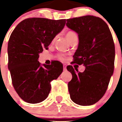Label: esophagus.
<instances>
[{"instance_id":"34e87169","label":"esophagus","mask_w":122,"mask_h":122,"mask_svg":"<svg viewBox=\"0 0 122 122\" xmlns=\"http://www.w3.org/2000/svg\"><path fill=\"white\" fill-rule=\"evenodd\" d=\"M63 69H64V70H66V65H63Z\"/></svg>"}]
</instances>
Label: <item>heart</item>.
<instances>
[{
  "label": "heart",
  "instance_id": "obj_1",
  "mask_svg": "<svg viewBox=\"0 0 122 122\" xmlns=\"http://www.w3.org/2000/svg\"><path fill=\"white\" fill-rule=\"evenodd\" d=\"M66 36L67 39H68V40L69 41V40L71 39L72 37H75V36H77V35H76V34L75 33L74 31H69L66 33ZM58 57H59V59H64V58H65V57H64V55H63V54H59V55H58Z\"/></svg>",
  "mask_w": 122,
  "mask_h": 122
}]
</instances>
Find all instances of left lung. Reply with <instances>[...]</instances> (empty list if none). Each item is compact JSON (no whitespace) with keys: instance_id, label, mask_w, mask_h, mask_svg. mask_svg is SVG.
I'll return each mask as SVG.
<instances>
[{"instance_id":"obj_1","label":"left lung","mask_w":122,"mask_h":122,"mask_svg":"<svg viewBox=\"0 0 122 122\" xmlns=\"http://www.w3.org/2000/svg\"><path fill=\"white\" fill-rule=\"evenodd\" d=\"M66 26L78 33L79 44L73 61L85 66L83 72L66 67L72 75L68 84L71 99L81 106L96 103L104 96L113 73L115 50L108 25L100 18L84 16L66 20Z\"/></svg>"}]
</instances>
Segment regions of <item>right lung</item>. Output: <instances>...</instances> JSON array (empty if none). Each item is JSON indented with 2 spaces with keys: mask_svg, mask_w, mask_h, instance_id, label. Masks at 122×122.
Instances as JSON below:
<instances>
[{
  "mask_svg": "<svg viewBox=\"0 0 122 122\" xmlns=\"http://www.w3.org/2000/svg\"><path fill=\"white\" fill-rule=\"evenodd\" d=\"M65 23L66 20L27 18L11 33L7 47L8 68L15 91L25 102L36 104L45 100L51 91V81L63 72V65L58 61L42 66L38 59Z\"/></svg>",
  "mask_w": 122,
  "mask_h": 122,
  "instance_id": "obj_1",
  "label": "right lung"
}]
</instances>
